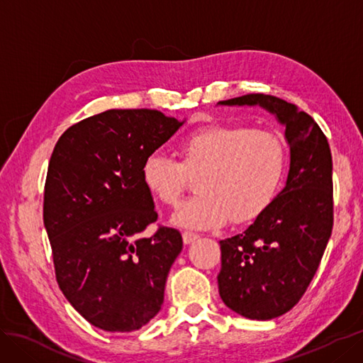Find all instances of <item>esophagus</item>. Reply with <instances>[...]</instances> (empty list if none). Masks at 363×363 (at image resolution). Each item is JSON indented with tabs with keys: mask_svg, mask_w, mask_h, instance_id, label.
Here are the masks:
<instances>
[{
	"mask_svg": "<svg viewBox=\"0 0 363 363\" xmlns=\"http://www.w3.org/2000/svg\"><path fill=\"white\" fill-rule=\"evenodd\" d=\"M182 236H183V242H184V245H189V244H192V242H194V240L199 239V235H196V233H192V232H184Z\"/></svg>",
	"mask_w": 363,
	"mask_h": 363,
	"instance_id": "esophagus-1",
	"label": "esophagus"
}]
</instances>
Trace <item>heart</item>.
<instances>
[{
    "mask_svg": "<svg viewBox=\"0 0 363 363\" xmlns=\"http://www.w3.org/2000/svg\"><path fill=\"white\" fill-rule=\"evenodd\" d=\"M182 163L162 151L150 152L140 175L152 196L175 206L186 189L188 172L204 171L201 195L184 201L172 224L207 230L248 223L262 215L279 194L286 167L281 139L268 130L244 124L212 123L188 131L177 144Z\"/></svg>",
    "mask_w": 363,
    "mask_h": 363,
    "instance_id": "1",
    "label": "heart"
}]
</instances>
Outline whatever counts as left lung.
I'll return each mask as SVG.
<instances>
[{
    "mask_svg": "<svg viewBox=\"0 0 363 363\" xmlns=\"http://www.w3.org/2000/svg\"><path fill=\"white\" fill-rule=\"evenodd\" d=\"M221 104H259L286 125V186L244 233L219 240L218 288L225 306L250 320H272L301 300L330 239L332 151L312 116L276 96L248 94Z\"/></svg>",
    "mask_w": 363,
    "mask_h": 363,
    "instance_id": "obj_1",
    "label": "left lung"
}]
</instances>
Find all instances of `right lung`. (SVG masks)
I'll return each mask as SVG.
<instances>
[{
	"label": "right lung",
	"instance_id": "add662e5",
	"mask_svg": "<svg viewBox=\"0 0 363 363\" xmlns=\"http://www.w3.org/2000/svg\"><path fill=\"white\" fill-rule=\"evenodd\" d=\"M182 124L151 108H112L71 125L54 147L43 192L54 272L101 330H139L163 304L183 240L163 225L140 236L157 219L140 168Z\"/></svg>",
	"mask_w": 363,
	"mask_h": 363
}]
</instances>
